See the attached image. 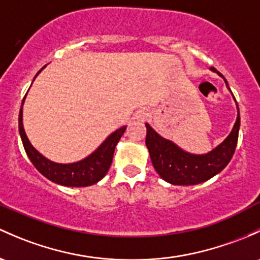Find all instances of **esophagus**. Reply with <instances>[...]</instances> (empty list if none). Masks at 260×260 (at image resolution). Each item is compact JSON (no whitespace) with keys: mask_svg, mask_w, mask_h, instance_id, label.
<instances>
[{"mask_svg":"<svg viewBox=\"0 0 260 260\" xmlns=\"http://www.w3.org/2000/svg\"><path fill=\"white\" fill-rule=\"evenodd\" d=\"M149 117V113L148 111H146V109H141V111H138L137 113H136V119H138V121H147Z\"/></svg>","mask_w":260,"mask_h":260,"instance_id":"34e87169","label":"esophagus"}]
</instances>
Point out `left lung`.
I'll list each match as a JSON object with an SVG mask.
<instances>
[{
	"label": "left lung",
	"mask_w": 260,
	"mask_h": 260,
	"mask_svg": "<svg viewBox=\"0 0 260 260\" xmlns=\"http://www.w3.org/2000/svg\"><path fill=\"white\" fill-rule=\"evenodd\" d=\"M210 70L223 78L226 88L231 91L228 82L223 77L222 73L213 67ZM237 112H238L237 121L228 137L219 146L206 154H193L183 151L176 143L158 135L148 123H146V146L151 155L152 165L160 178L174 185H194L206 182L222 172L231 162L238 142L240 127L238 103H237Z\"/></svg>",
	"instance_id": "left-lung-1"
}]
</instances>
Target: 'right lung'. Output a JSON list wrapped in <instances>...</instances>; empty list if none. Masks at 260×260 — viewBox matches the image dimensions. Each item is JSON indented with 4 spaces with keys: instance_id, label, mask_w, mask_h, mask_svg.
<instances>
[{
    "instance_id": "1",
    "label": "right lung",
    "mask_w": 260,
    "mask_h": 260,
    "mask_svg": "<svg viewBox=\"0 0 260 260\" xmlns=\"http://www.w3.org/2000/svg\"><path fill=\"white\" fill-rule=\"evenodd\" d=\"M45 67H42L38 71L35 78L40 75V72ZM24 98H26V95H24ZM24 98L22 101L20 116H18V131H20L22 144H23L27 157L29 158L32 165L36 167L37 171L47 179L57 183V184L66 185V187H88V185L100 182L107 174L109 167L112 165V159H113L114 148H116L117 143H118V141L121 139L127 127L123 125L119 129L111 133L94 152H92L91 154L87 155L83 159L78 160V162H52V160L47 159L45 155L41 154L32 146L29 139L27 138V135L23 128V122H22V113H23L22 107H23Z\"/></svg>"
}]
</instances>
